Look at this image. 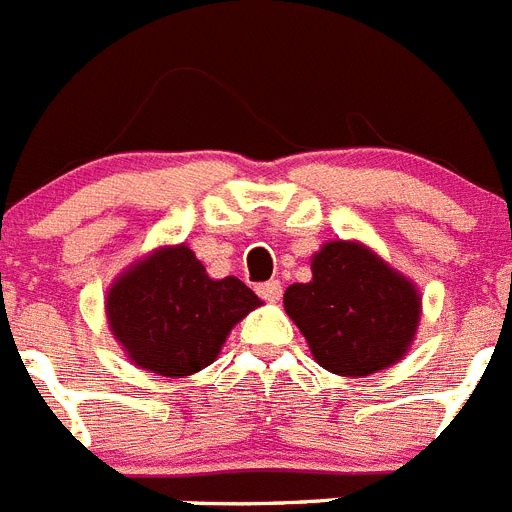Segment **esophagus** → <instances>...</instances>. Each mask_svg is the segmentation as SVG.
Masks as SVG:
<instances>
[{"label": "esophagus", "instance_id": "esophagus-1", "mask_svg": "<svg viewBox=\"0 0 512 512\" xmlns=\"http://www.w3.org/2000/svg\"><path fill=\"white\" fill-rule=\"evenodd\" d=\"M257 294H260V299H265V302H278L283 294V286L278 281L260 283V286H257Z\"/></svg>", "mask_w": 512, "mask_h": 512}]
</instances>
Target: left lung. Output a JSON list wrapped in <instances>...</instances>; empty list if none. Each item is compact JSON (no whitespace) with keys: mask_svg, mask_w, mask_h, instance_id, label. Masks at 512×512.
<instances>
[{"mask_svg":"<svg viewBox=\"0 0 512 512\" xmlns=\"http://www.w3.org/2000/svg\"><path fill=\"white\" fill-rule=\"evenodd\" d=\"M283 309L320 367L367 377L409 354L422 320V294L372 247L336 239L312 255V278L286 289Z\"/></svg>","mask_w":512,"mask_h":512,"instance_id":"8db88e82","label":"left lung"}]
</instances>
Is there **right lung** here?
Wrapping results in <instances>:
<instances>
[{
	"label": "right lung",
	"mask_w": 512,
	"mask_h": 512,
	"mask_svg": "<svg viewBox=\"0 0 512 512\" xmlns=\"http://www.w3.org/2000/svg\"><path fill=\"white\" fill-rule=\"evenodd\" d=\"M260 304L236 276L210 278L182 242L137 257L114 278L106 320L135 367L187 377L216 362L231 328Z\"/></svg>",
	"instance_id": "right-lung-1"
}]
</instances>
